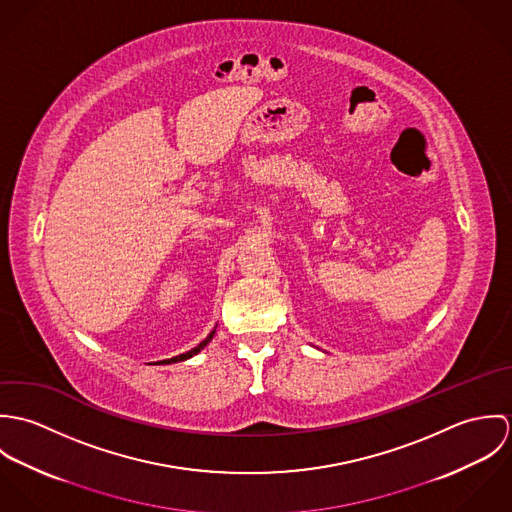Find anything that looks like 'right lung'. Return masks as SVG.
<instances>
[{"mask_svg":"<svg viewBox=\"0 0 512 512\" xmlns=\"http://www.w3.org/2000/svg\"><path fill=\"white\" fill-rule=\"evenodd\" d=\"M215 337V331H211V335L203 341V343H199L195 349H191V351H187V353H183V355H179V357H173V359H167V361H161V363H165V365H169V363H177V361H187V359H191L193 355H197L201 349H205L209 343H211V339Z\"/></svg>","mask_w":512,"mask_h":512,"instance_id":"add662e5","label":"right lung"}]
</instances>
